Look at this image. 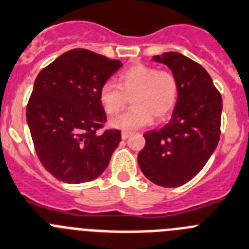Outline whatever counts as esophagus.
Instances as JSON below:
<instances>
[{
	"label": "esophagus",
	"instance_id": "34e87169",
	"mask_svg": "<svg viewBox=\"0 0 249 249\" xmlns=\"http://www.w3.org/2000/svg\"><path fill=\"white\" fill-rule=\"evenodd\" d=\"M129 136H131V133H130V131H123V133H122V139H123V140H126V139L129 138Z\"/></svg>",
	"mask_w": 249,
	"mask_h": 249
}]
</instances>
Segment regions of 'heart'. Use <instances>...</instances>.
<instances>
[{
	"instance_id": "1",
	"label": "heart",
	"mask_w": 249,
	"mask_h": 249,
	"mask_svg": "<svg viewBox=\"0 0 249 249\" xmlns=\"http://www.w3.org/2000/svg\"><path fill=\"white\" fill-rule=\"evenodd\" d=\"M178 80L171 71L149 64H135L119 75L118 86L104 83L99 91L103 109L109 115L118 114L131 99L133 108L110 120L116 129L135 130L165 119L178 99Z\"/></svg>"
}]
</instances>
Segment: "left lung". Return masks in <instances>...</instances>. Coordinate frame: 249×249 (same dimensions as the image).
<instances>
[{
	"instance_id": "8db88e82",
	"label": "left lung",
	"mask_w": 249,
	"mask_h": 249,
	"mask_svg": "<svg viewBox=\"0 0 249 249\" xmlns=\"http://www.w3.org/2000/svg\"><path fill=\"white\" fill-rule=\"evenodd\" d=\"M154 60L171 69L180 91L170 122L144 134L138 162L151 182L178 187L202 170L218 144L222 97L206 69L181 53H163Z\"/></svg>"
}]
</instances>
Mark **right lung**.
Segmentation results:
<instances>
[{"label": "right lung", "instance_id": "obj_1", "mask_svg": "<svg viewBox=\"0 0 249 249\" xmlns=\"http://www.w3.org/2000/svg\"><path fill=\"white\" fill-rule=\"evenodd\" d=\"M123 63L88 49L63 53L39 71L27 104L36 152L47 171L67 183L93 181L104 172L122 140L104 126L102 86Z\"/></svg>", "mask_w": 249, "mask_h": 249}]
</instances>
